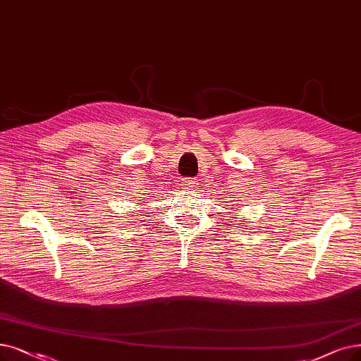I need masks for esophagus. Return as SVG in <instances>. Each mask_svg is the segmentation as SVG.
<instances>
[{
	"label": "esophagus",
	"instance_id": "obj_1",
	"mask_svg": "<svg viewBox=\"0 0 361 361\" xmlns=\"http://www.w3.org/2000/svg\"><path fill=\"white\" fill-rule=\"evenodd\" d=\"M197 179H194V178H191V179H185L183 182H182V186L183 188L186 190V191H192V190H195L197 188Z\"/></svg>",
	"mask_w": 361,
	"mask_h": 361
}]
</instances>
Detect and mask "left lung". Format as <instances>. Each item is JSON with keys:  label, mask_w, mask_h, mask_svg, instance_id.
Here are the masks:
<instances>
[{"label": "left lung", "mask_w": 361, "mask_h": 361, "mask_svg": "<svg viewBox=\"0 0 361 361\" xmlns=\"http://www.w3.org/2000/svg\"><path fill=\"white\" fill-rule=\"evenodd\" d=\"M234 214H235V213H234Z\"/></svg>", "instance_id": "left-lung-1"}]
</instances>
